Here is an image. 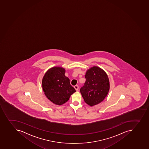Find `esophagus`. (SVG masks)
I'll return each instance as SVG.
<instances>
[{
  "label": "esophagus",
  "mask_w": 149,
  "mask_h": 149,
  "mask_svg": "<svg viewBox=\"0 0 149 149\" xmlns=\"http://www.w3.org/2000/svg\"><path fill=\"white\" fill-rule=\"evenodd\" d=\"M74 88H75V90H76V91H78V89H79V86L77 85H75V86H74Z\"/></svg>",
  "instance_id": "esophagus-1"
}]
</instances>
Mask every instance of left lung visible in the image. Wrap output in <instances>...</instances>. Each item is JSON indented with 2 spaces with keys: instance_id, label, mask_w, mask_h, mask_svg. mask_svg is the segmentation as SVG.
Returning <instances> with one entry per match:
<instances>
[{
  "instance_id": "left-lung-1",
  "label": "left lung",
  "mask_w": 149,
  "mask_h": 149,
  "mask_svg": "<svg viewBox=\"0 0 149 149\" xmlns=\"http://www.w3.org/2000/svg\"><path fill=\"white\" fill-rule=\"evenodd\" d=\"M86 81L80 89L84 100L93 106L102 102L109 89V79L103 70L94 67L87 71Z\"/></svg>"
}]
</instances>
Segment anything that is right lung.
<instances>
[{"mask_svg":"<svg viewBox=\"0 0 149 149\" xmlns=\"http://www.w3.org/2000/svg\"><path fill=\"white\" fill-rule=\"evenodd\" d=\"M65 73L64 68L54 67L47 71L42 81L46 96L56 105H62L67 102L70 95L76 92Z\"/></svg>","mask_w":149,"mask_h":149,"instance_id":"obj_1","label":"right lung"}]
</instances>
